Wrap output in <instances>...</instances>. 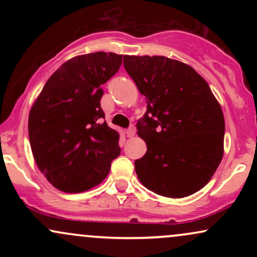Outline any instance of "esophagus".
Wrapping results in <instances>:
<instances>
[{
  "label": "esophagus",
  "instance_id": "obj_1",
  "mask_svg": "<svg viewBox=\"0 0 257 257\" xmlns=\"http://www.w3.org/2000/svg\"><path fill=\"white\" fill-rule=\"evenodd\" d=\"M134 135H135V126L134 125L129 126L128 131H126V137L133 138V137H134Z\"/></svg>",
  "mask_w": 257,
  "mask_h": 257
}]
</instances>
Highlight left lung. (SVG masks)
<instances>
[{
	"label": "left lung",
	"instance_id": "obj_1",
	"mask_svg": "<svg viewBox=\"0 0 257 257\" xmlns=\"http://www.w3.org/2000/svg\"><path fill=\"white\" fill-rule=\"evenodd\" d=\"M123 59L147 102L137 124L147 146L135 161L139 180L169 198L196 193L210 181L223 156L225 118L219 101L190 65L159 55Z\"/></svg>",
	"mask_w": 257,
	"mask_h": 257
}]
</instances>
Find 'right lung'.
Masks as SVG:
<instances>
[{"instance_id":"obj_1","label":"right lung","mask_w":257,"mask_h":257,"mask_svg":"<svg viewBox=\"0 0 257 257\" xmlns=\"http://www.w3.org/2000/svg\"><path fill=\"white\" fill-rule=\"evenodd\" d=\"M122 55L96 52L73 57L49 77L29 114V139L38 169L66 193L102 182L120 153L119 134L104 122L106 83Z\"/></svg>"}]
</instances>
